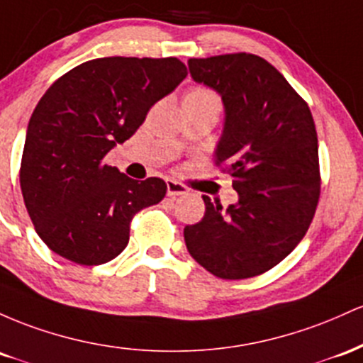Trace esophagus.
Listing matches in <instances>:
<instances>
[{
  "mask_svg": "<svg viewBox=\"0 0 363 363\" xmlns=\"http://www.w3.org/2000/svg\"><path fill=\"white\" fill-rule=\"evenodd\" d=\"M166 186H168V195L169 197H178V195H185L189 190L182 185V183L174 182V180H168L166 182Z\"/></svg>",
  "mask_w": 363,
  "mask_h": 363,
  "instance_id": "34e87169",
  "label": "esophagus"
}]
</instances>
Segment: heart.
<instances>
[{
    "mask_svg": "<svg viewBox=\"0 0 363 363\" xmlns=\"http://www.w3.org/2000/svg\"><path fill=\"white\" fill-rule=\"evenodd\" d=\"M183 101H199V103H218V97L206 87H192L185 94Z\"/></svg>",
    "mask_w": 363,
    "mask_h": 363,
    "instance_id": "1",
    "label": "heart"
}]
</instances>
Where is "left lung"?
Returning <instances> with one entry per match:
<instances>
[{
	"label": "left lung",
	"mask_w": 363,
	"mask_h": 363,
	"mask_svg": "<svg viewBox=\"0 0 363 363\" xmlns=\"http://www.w3.org/2000/svg\"><path fill=\"white\" fill-rule=\"evenodd\" d=\"M189 70L221 96L225 125L214 157L233 177L238 202L223 209L202 195L206 214L183 230L186 248L218 278H254L298 245L315 213L320 177L312 113L260 56L192 58Z\"/></svg>",
	"instance_id": "left-lung-1"
}]
</instances>
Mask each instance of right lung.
Segmentation results:
<instances>
[{"label": "right lung", "mask_w": 363, "mask_h": 363, "mask_svg": "<svg viewBox=\"0 0 363 363\" xmlns=\"http://www.w3.org/2000/svg\"><path fill=\"white\" fill-rule=\"evenodd\" d=\"M186 77L177 58H97L60 77L32 113L20 189L35 231L55 254L99 266L120 255L138 211L161 202V178L137 182L103 157Z\"/></svg>", "instance_id": "1"}]
</instances>
